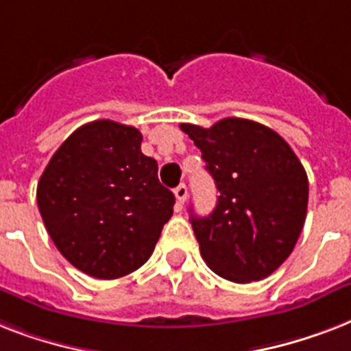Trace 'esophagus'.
<instances>
[{
	"instance_id": "1",
	"label": "esophagus",
	"mask_w": 351,
	"mask_h": 351,
	"mask_svg": "<svg viewBox=\"0 0 351 351\" xmlns=\"http://www.w3.org/2000/svg\"><path fill=\"white\" fill-rule=\"evenodd\" d=\"M175 197H176V200H178V206L182 208V206H184V202L187 200V186H186V184H180V186L176 187Z\"/></svg>"
}]
</instances>
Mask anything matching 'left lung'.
I'll return each instance as SVG.
<instances>
[{
  "instance_id": "left-lung-1",
  "label": "left lung",
  "mask_w": 351,
  "mask_h": 351,
  "mask_svg": "<svg viewBox=\"0 0 351 351\" xmlns=\"http://www.w3.org/2000/svg\"><path fill=\"white\" fill-rule=\"evenodd\" d=\"M180 129L202 151L220 193L208 217L189 209L200 255L231 282L266 278L288 258L304 226L308 176L300 160L280 134L244 118Z\"/></svg>"
}]
</instances>
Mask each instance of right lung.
Wrapping results in <instances>:
<instances>
[{
    "label": "right lung",
    "mask_w": 351,
    "mask_h": 351,
    "mask_svg": "<svg viewBox=\"0 0 351 351\" xmlns=\"http://www.w3.org/2000/svg\"><path fill=\"white\" fill-rule=\"evenodd\" d=\"M140 145L134 127L90 121L60 145L38 182L52 242L90 277L120 278L145 264L173 215L175 195Z\"/></svg>",
    "instance_id": "right-lung-1"
}]
</instances>
